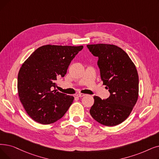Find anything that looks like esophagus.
<instances>
[{
    "instance_id": "obj_1",
    "label": "esophagus",
    "mask_w": 159,
    "mask_h": 159,
    "mask_svg": "<svg viewBox=\"0 0 159 159\" xmlns=\"http://www.w3.org/2000/svg\"><path fill=\"white\" fill-rule=\"evenodd\" d=\"M76 95H77V97H79V98H81V97H83V96L86 95V94H84V93H77Z\"/></svg>"
}]
</instances>
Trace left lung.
I'll return each instance as SVG.
<instances>
[{"mask_svg":"<svg viewBox=\"0 0 159 159\" xmlns=\"http://www.w3.org/2000/svg\"><path fill=\"white\" fill-rule=\"evenodd\" d=\"M87 47L98 57L101 78L110 93L106 99L95 95L89 113L102 125H119L128 118L139 98L136 66L128 54L116 45L100 43L87 45Z\"/></svg>","mask_w":159,"mask_h":159,"instance_id":"8db88e82","label":"left lung"}]
</instances>
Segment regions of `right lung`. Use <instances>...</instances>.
Segmentation results:
<instances>
[{"instance_id": "add662e5", "label": "right lung", "mask_w": 159, "mask_h": 159, "mask_svg": "<svg viewBox=\"0 0 159 159\" xmlns=\"http://www.w3.org/2000/svg\"><path fill=\"white\" fill-rule=\"evenodd\" d=\"M83 46H41L20 68L17 89L20 102L30 118L47 125L64 116L74 97L57 92L55 80L63 77Z\"/></svg>"}]
</instances>
